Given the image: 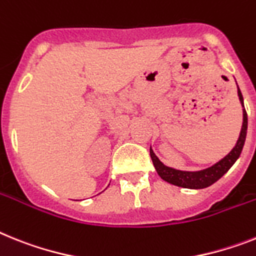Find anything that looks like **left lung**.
Masks as SVG:
<instances>
[{
	"label": "left lung",
	"mask_w": 256,
	"mask_h": 256,
	"mask_svg": "<svg viewBox=\"0 0 256 256\" xmlns=\"http://www.w3.org/2000/svg\"><path fill=\"white\" fill-rule=\"evenodd\" d=\"M238 87V86H237ZM238 98L241 102L242 106H244V98L242 94L238 88ZM244 122H242L241 132L238 136V140L236 146L233 147L229 154L225 156L224 158H221L218 162L214 164L212 166L203 170L196 172H186V170H178V169L169 168L166 165H164L158 160V158L154 154L152 148H150V154H151L152 162L154 165V169L158 172V174L160 176L164 181L169 182V184H174V186H180V188H206L208 186L214 184V182L218 181L222 176L226 173L229 169L233 166V164L240 158V154L244 148V140H246V132H248V113L244 110Z\"/></svg>",
	"instance_id": "1"
}]
</instances>
